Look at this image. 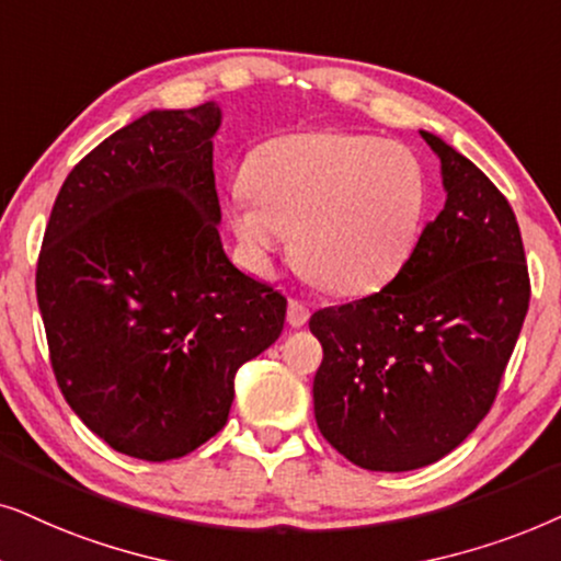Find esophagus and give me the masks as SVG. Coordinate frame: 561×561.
Masks as SVG:
<instances>
[{
	"instance_id": "34e87169",
	"label": "esophagus",
	"mask_w": 561,
	"mask_h": 561,
	"mask_svg": "<svg viewBox=\"0 0 561 561\" xmlns=\"http://www.w3.org/2000/svg\"><path fill=\"white\" fill-rule=\"evenodd\" d=\"M310 320V308L300 300H289L287 305V323L293 328H302Z\"/></svg>"
}]
</instances>
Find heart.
<instances>
[{"mask_svg": "<svg viewBox=\"0 0 561 561\" xmlns=\"http://www.w3.org/2000/svg\"><path fill=\"white\" fill-rule=\"evenodd\" d=\"M228 203L253 268L268 272L295 236L297 264L339 295H369L400 274L428 205L423 163L394 140L339 130L261 144Z\"/></svg>", "mask_w": 561, "mask_h": 561, "instance_id": "b5f03b06", "label": "heart"}]
</instances>
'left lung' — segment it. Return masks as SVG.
I'll list each match as a JSON object with an SVG mask.
<instances>
[{
    "label": "left lung",
    "mask_w": 561,
    "mask_h": 561,
    "mask_svg": "<svg viewBox=\"0 0 561 561\" xmlns=\"http://www.w3.org/2000/svg\"><path fill=\"white\" fill-rule=\"evenodd\" d=\"M421 136L442 161L444 210L390 285L310 318L318 428L371 472L433 465L480 425L531 300L507 199L457 148Z\"/></svg>",
    "instance_id": "1"
}]
</instances>
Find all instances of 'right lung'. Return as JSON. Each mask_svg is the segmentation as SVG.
Returning a JSON list of instances; mask_svg holds the SVG:
<instances>
[{"label": "right lung", "instance_id": "right-lung-1", "mask_svg": "<svg viewBox=\"0 0 561 561\" xmlns=\"http://www.w3.org/2000/svg\"><path fill=\"white\" fill-rule=\"evenodd\" d=\"M220 107L151 110L87 153L58 192L37 308L66 402L104 444L179 459L228 421L241 364L279 339L287 300L222 251Z\"/></svg>", "mask_w": 561, "mask_h": 561}]
</instances>
